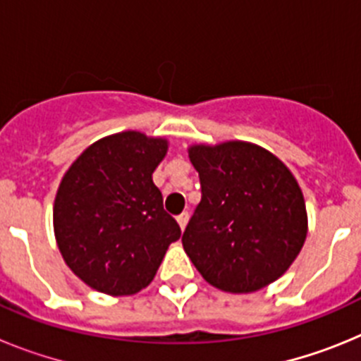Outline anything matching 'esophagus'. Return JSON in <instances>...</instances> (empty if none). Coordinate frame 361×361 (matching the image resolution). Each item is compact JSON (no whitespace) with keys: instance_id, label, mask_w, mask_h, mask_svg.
Listing matches in <instances>:
<instances>
[{"instance_id":"obj_1","label":"esophagus","mask_w":361,"mask_h":361,"mask_svg":"<svg viewBox=\"0 0 361 361\" xmlns=\"http://www.w3.org/2000/svg\"><path fill=\"white\" fill-rule=\"evenodd\" d=\"M188 219H190L188 212L180 213V215L177 216V222H178V226H180V229H183V231H184V228H186V224H188Z\"/></svg>"}]
</instances>
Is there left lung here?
Returning <instances> with one entry per match:
<instances>
[{
	"mask_svg": "<svg viewBox=\"0 0 361 361\" xmlns=\"http://www.w3.org/2000/svg\"><path fill=\"white\" fill-rule=\"evenodd\" d=\"M200 197L183 235L213 288L251 293L282 276L307 235L302 190L282 161L250 142L191 146Z\"/></svg>",
	"mask_w": 361,
	"mask_h": 361,
	"instance_id": "obj_1",
	"label": "left lung"
}]
</instances>
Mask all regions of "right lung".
I'll use <instances>...</instances> for the list:
<instances>
[{"instance_id":"obj_1","label":"right lung","mask_w":361,"mask_h":361,"mask_svg":"<svg viewBox=\"0 0 361 361\" xmlns=\"http://www.w3.org/2000/svg\"><path fill=\"white\" fill-rule=\"evenodd\" d=\"M168 142L139 132L104 137L68 168L54 202L66 266L95 291L123 296L153 280L180 228L152 173Z\"/></svg>"}]
</instances>
